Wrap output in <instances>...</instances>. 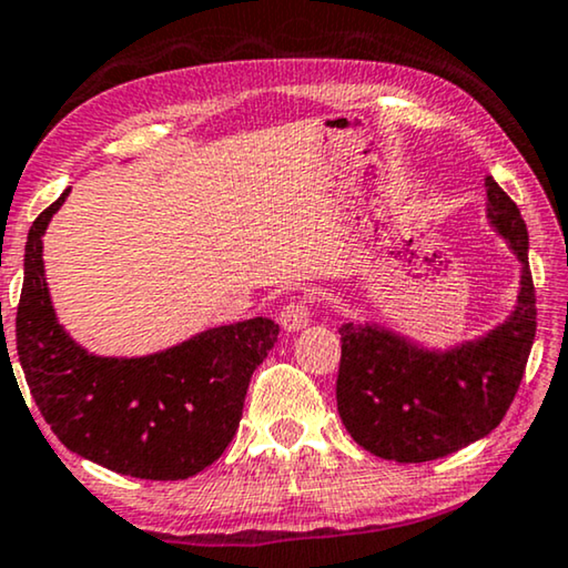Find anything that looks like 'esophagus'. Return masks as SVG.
Masks as SVG:
<instances>
[{"label": "esophagus", "instance_id": "esophagus-1", "mask_svg": "<svg viewBox=\"0 0 568 568\" xmlns=\"http://www.w3.org/2000/svg\"><path fill=\"white\" fill-rule=\"evenodd\" d=\"M278 321H282L284 331H302L305 325L310 323V305L305 297H294L284 305L282 315H278Z\"/></svg>", "mask_w": 568, "mask_h": 568}]
</instances>
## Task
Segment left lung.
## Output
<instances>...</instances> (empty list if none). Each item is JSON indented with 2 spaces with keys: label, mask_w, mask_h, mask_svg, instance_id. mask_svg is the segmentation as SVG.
<instances>
[{
  "label": "left lung",
  "mask_w": 568,
  "mask_h": 568,
  "mask_svg": "<svg viewBox=\"0 0 568 568\" xmlns=\"http://www.w3.org/2000/svg\"><path fill=\"white\" fill-rule=\"evenodd\" d=\"M488 220L523 261L515 313L478 341L426 352L377 325H341L338 414L367 453L395 463L453 455L501 424L523 383L538 310L527 227L515 201L486 178Z\"/></svg>",
  "instance_id": "obj_1"
}]
</instances>
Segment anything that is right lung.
I'll return each instance as SVG.
<instances>
[{
  "label": "right lung",
  "mask_w": 568,
  "mask_h": 568,
  "mask_svg": "<svg viewBox=\"0 0 568 568\" xmlns=\"http://www.w3.org/2000/svg\"><path fill=\"white\" fill-rule=\"evenodd\" d=\"M67 196L69 189L36 216L26 243L14 338L30 395L61 445L108 470L196 476L235 437L247 385L278 325L268 317L220 325L139 359L88 354L59 325L43 278L41 237Z\"/></svg>",
  "instance_id": "add662e5"
}]
</instances>
